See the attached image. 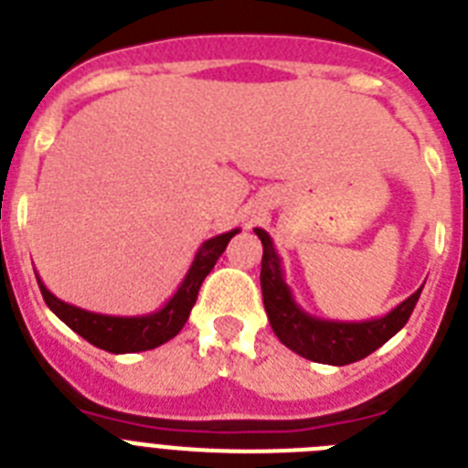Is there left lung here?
<instances>
[{
    "label": "left lung",
    "instance_id": "1",
    "mask_svg": "<svg viewBox=\"0 0 468 468\" xmlns=\"http://www.w3.org/2000/svg\"><path fill=\"white\" fill-rule=\"evenodd\" d=\"M263 245L261 259V294L271 327L284 346L306 360L324 365H348L363 360L369 353L384 346L393 335L403 330L420 302L421 290L398 303L384 318L363 323H339V320L315 318L294 302L290 284L284 282L282 261L266 230L254 229Z\"/></svg>",
    "mask_w": 468,
    "mask_h": 468
}]
</instances>
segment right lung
<instances>
[{"mask_svg":"<svg viewBox=\"0 0 468 468\" xmlns=\"http://www.w3.org/2000/svg\"><path fill=\"white\" fill-rule=\"evenodd\" d=\"M235 233H239V230H229V233H221L217 238L202 242L193 263H190L188 273H186L184 282L178 284V290L174 292L172 299L155 313L122 318V315H103V313L84 311L80 306L60 302L58 296H54L47 290V284L37 275L39 292H42L47 306L72 332H77V335L87 339L96 348H103L108 353L150 351V348L166 344V341L174 339L181 332L190 311H193L202 280L209 275V271L214 268V263L218 261L223 251H226V245H229Z\"/></svg>","mask_w":468,"mask_h":468,"instance_id":"1","label":"right lung"}]
</instances>
